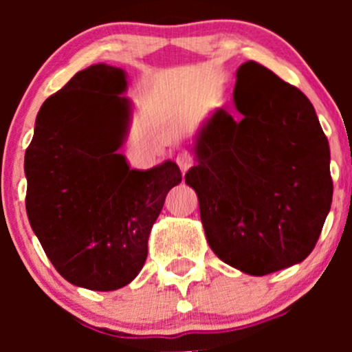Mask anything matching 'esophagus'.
I'll use <instances>...</instances> for the list:
<instances>
[{
	"label": "esophagus",
	"mask_w": 352,
	"mask_h": 352,
	"mask_svg": "<svg viewBox=\"0 0 352 352\" xmlns=\"http://www.w3.org/2000/svg\"><path fill=\"white\" fill-rule=\"evenodd\" d=\"M175 162H177V165L180 166V170H182V172H187V170L192 166L194 160H192V156L187 153V151H180V153H177V156H175Z\"/></svg>",
	"instance_id": "obj_1"
}]
</instances>
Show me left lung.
Segmentation results:
<instances>
[{
    "instance_id": "obj_1",
    "label": "left lung",
    "mask_w": 352,
    "mask_h": 352,
    "mask_svg": "<svg viewBox=\"0 0 352 352\" xmlns=\"http://www.w3.org/2000/svg\"><path fill=\"white\" fill-rule=\"evenodd\" d=\"M235 120L218 109L199 133L196 190L216 255L250 276L305 261L332 204L329 141L296 87L254 61L236 71Z\"/></svg>"
}]
</instances>
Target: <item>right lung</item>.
<instances>
[{
	"label": "right lung",
	"instance_id": "add662e5",
	"mask_svg": "<svg viewBox=\"0 0 352 352\" xmlns=\"http://www.w3.org/2000/svg\"><path fill=\"white\" fill-rule=\"evenodd\" d=\"M126 87L120 67L78 71L38 110L25 151L32 230L66 281L94 291L119 289L140 274L151 226L182 180L170 160L134 170L117 153L131 119ZM110 111L116 124L105 130Z\"/></svg>",
	"mask_w": 352,
	"mask_h": 352
}]
</instances>
